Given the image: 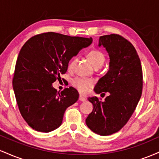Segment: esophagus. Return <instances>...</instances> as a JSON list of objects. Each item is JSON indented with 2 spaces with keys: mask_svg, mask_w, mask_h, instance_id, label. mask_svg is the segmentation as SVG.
I'll use <instances>...</instances> for the list:
<instances>
[{
  "mask_svg": "<svg viewBox=\"0 0 159 159\" xmlns=\"http://www.w3.org/2000/svg\"><path fill=\"white\" fill-rule=\"evenodd\" d=\"M79 101L81 102H85L86 101V98L84 97H83V96H79Z\"/></svg>",
  "mask_w": 159,
  "mask_h": 159,
  "instance_id": "obj_1",
  "label": "esophagus"
}]
</instances>
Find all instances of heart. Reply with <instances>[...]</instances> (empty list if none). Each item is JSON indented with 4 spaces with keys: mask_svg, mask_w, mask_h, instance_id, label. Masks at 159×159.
Instances as JSON below:
<instances>
[{
    "mask_svg": "<svg viewBox=\"0 0 159 159\" xmlns=\"http://www.w3.org/2000/svg\"><path fill=\"white\" fill-rule=\"evenodd\" d=\"M87 57L96 69H98L104 65L105 62V56L101 51L98 49L91 50L87 54ZM78 61L77 57H73L68 63V69L73 70ZM72 84L80 93L87 94L91 87H93L94 81L91 78L76 77L72 81Z\"/></svg>",
    "mask_w": 159,
    "mask_h": 159,
    "instance_id": "b5f03b06",
    "label": "heart"
}]
</instances>
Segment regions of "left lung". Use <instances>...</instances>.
<instances>
[{"label":"left lung","instance_id":"1","mask_svg":"<svg viewBox=\"0 0 159 159\" xmlns=\"http://www.w3.org/2000/svg\"><path fill=\"white\" fill-rule=\"evenodd\" d=\"M101 45L108 52L110 69L96 84L95 92H108L109 96L103 102L96 96L88 98L93 110L86 124L93 132L105 136L120 131L132 116L142 94L143 72L136 49L123 36H100Z\"/></svg>","mask_w":159,"mask_h":159}]
</instances>
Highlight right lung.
Instances as JSON below:
<instances>
[{
	"mask_svg": "<svg viewBox=\"0 0 159 159\" xmlns=\"http://www.w3.org/2000/svg\"><path fill=\"white\" fill-rule=\"evenodd\" d=\"M93 39L54 32L37 34L24 44L16 61L12 87L24 120L34 130L49 132L61 125L65 111L78 101L73 87L61 93L52 87L69 61Z\"/></svg>",
	"mask_w": 159,
	"mask_h": 159,
	"instance_id": "obj_1",
	"label": "right lung"
}]
</instances>
